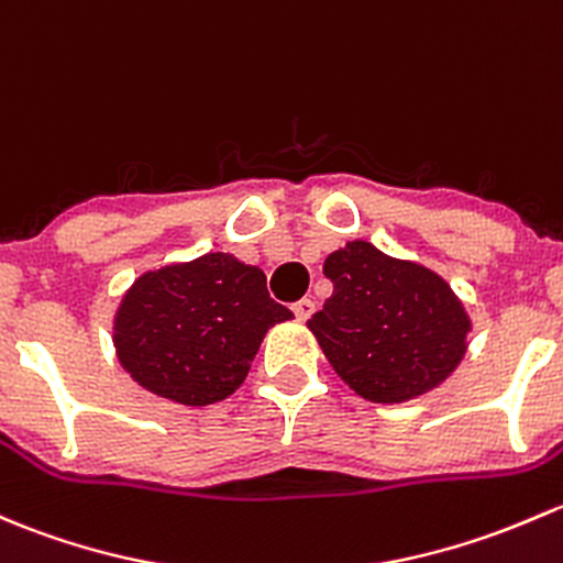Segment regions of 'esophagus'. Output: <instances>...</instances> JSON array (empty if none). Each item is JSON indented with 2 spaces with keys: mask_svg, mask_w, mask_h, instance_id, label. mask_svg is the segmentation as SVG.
Returning a JSON list of instances; mask_svg holds the SVG:
<instances>
[{
  "mask_svg": "<svg viewBox=\"0 0 563 563\" xmlns=\"http://www.w3.org/2000/svg\"><path fill=\"white\" fill-rule=\"evenodd\" d=\"M291 310H294V316H297V321L305 323L307 318H310L312 312H316V301H312V299H299L297 305L291 307Z\"/></svg>",
  "mask_w": 563,
  "mask_h": 563,
  "instance_id": "obj_1",
  "label": "esophagus"
}]
</instances>
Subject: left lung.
Returning <instances> with one entry per match:
<instances>
[{
  "label": "left lung",
  "mask_w": 563,
  "mask_h": 563,
  "mask_svg": "<svg viewBox=\"0 0 563 563\" xmlns=\"http://www.w3.org/2000/svg\"><path fill=\"white\" fill-rule=\"evenodd\" d=\"M323 275L334 294L307 329L358 396L405 405L459 369L472 318L440 272L351 240L329 253Z\"/></svg>",
  "instance_id": "8db88e82"
}]
</instances>
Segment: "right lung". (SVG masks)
Listing matches in <instances>:
<instances>
[{"instance_id": "obj_1", "label": "right lung", "mask_w": 563, "mask_h": 563, "mask_svg": "<svg viewBox=\"0 0 563 563\" xmlns=\"http://www.w3.org/2000/svg\"><path fill=\"white\" fill-rule=\"evenodd\" d=\"M291 318L258 266L212 251L134 277L112 316V345L140 388L205 407L245 383L266 331Z\"/></svg>"}]
</instances>
